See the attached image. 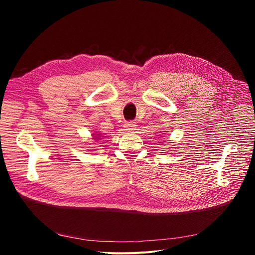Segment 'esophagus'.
<instances>
[{"mask_svg":"<svg viewBox=\"0 0 255 255\" xmlns=\"http://www.w3.org/2000/svg\"><path fill=\"white\" fill-rule=\"evenodd\" d=\"M125 129L127 132H134L136 129V123L133 121H128L125 123Z\"/></svg>","mask_w":255,"mask_h":255,"instance_id":"obj_1","label":"esophagus"}]
</instances>
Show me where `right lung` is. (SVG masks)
<instances>
[{
    "instance_id": "right-lung-1",
    "label": "right lung",
    "mask_w": 255,
    "mask_h": 255,
    "mask_svg": "<svg viewBox=\"0 0 255 255\" xmlns=\"http://www.w3.org/2000/svg\"><path fill=\"white\" fill-rule=\"evenodd\" d=\"M94 135V139L97 140V139H100V137H101V134H92Z\"/></svg>"
}]
</instances>
